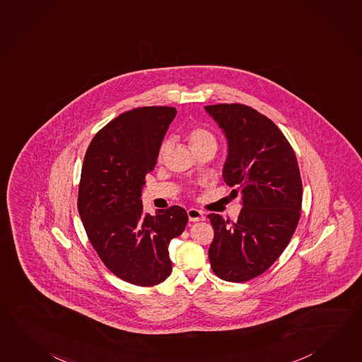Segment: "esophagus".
<instances>
[{"instance_id":"34e87169","label":"esophagus","mask_w":362,"mask_h":362,"mask_svg":"<svg viewBox=\"0 0 362 362\" xmlns=\"http://www.w3.org/2000/svg\"><path fill=\"white\" fill-rule=\"evenodd\" d=\"M187 216H189L190 221H203L206 218L202 211L197 210V209H189Z\"/></svg>"}]
</instances>
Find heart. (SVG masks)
I'll list each match as a JSON object with an SVG mask.
<instances>
[{
    "mask_svg": "<svg viewBox=\"0 0 362 362\" xmlns=\"http://www.w3.org/2000/svg\"><path fill=\"white\" fill-rule=\"evenodd\" d=\"M187 141L192 146L194 151H199L206 146H216V136L211 133L209 129L202 127H194L187 132ZM170 141L165 139L163 144H160L159 152H158V159L161 160L164 158L165 152L168 151Z\"/></svg>",
    "mask_w": 362,
    "mask_h": 362,
    "instance_id": "b5f03b06",
    "label": "heart"
}]
</instances>
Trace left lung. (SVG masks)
I'll return each instance as SVG.
<instances>
[{
	"label": "left lung",
	"mask_w": 362,
	"mask_h": 362,
	"mask_svg": "<svg viewBox=\"0 0 362 362\" xmlns=\"http://www.w3.org/2000/svg\"><path fill=\"white\" fill-rule=\"evenodd\" d=\"M228 139L223 178L243 195L237 221L210 214L214 274L244 283L262 275L284 252L301 216L303 182L293 148L269 118L244 104L204 107Z\"/></svg>",
	"instance_id": "obj_1"
}]
</instances>
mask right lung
I'll use <instances>...</instances> for the list:
<instances>
[{
	"label": "right lung",
	"instance_id": "obj_1",
	"mask_svg": "<svg viewBox=\"0 0 362 362\" xmlns=\"http://www.w3.org/2000/svg\"><path fill=\"white\" fill-rule=\"evenodd\" d=\"M173 107H142L112 119L84 155L78 211L101 262L130 284L153 286L172 272L168 245L181 235L187 214L180 206L144 215L146 175L155 168Z\"/></svg>",
	"mask_w": 362,
	"mask_h": 362
}]
</instances>
